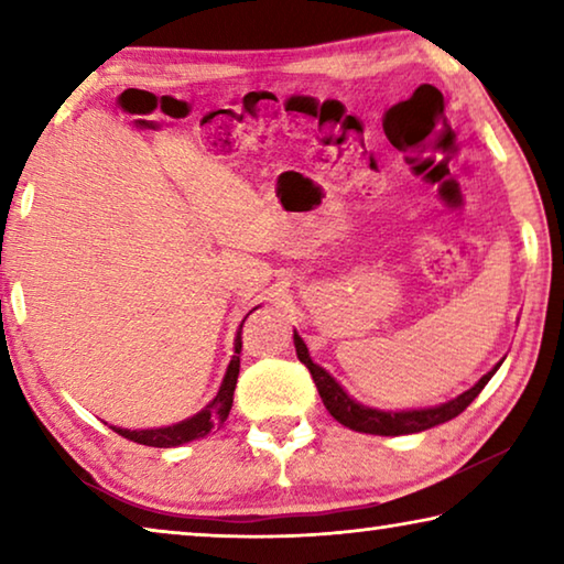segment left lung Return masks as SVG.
I'll return each mask as SVG.
<instances>
[{"instance_id": "obj_1", "label": "left lung", "mask_w": 564, "mask_h": 564, "mask_svg": "<svg viewBox=\"0 0 564 564\" xmlns=\"http://www.w3.org/2000/svg\"><path fill=\"white\" fill-rule=\"evenodd\" d=\"M293 343H295V352H299V360L311 370L313 383H316L323 405H326L328 413L336 417L340 425L350 427V431L370 433V435H410V433H420V431H427V427L447 423V420L460 415L463 410L470 405L477 395H480V390L488 386V380L495 376V370L500 368L498 362V366H495L488 376L477 380L470 390H465L463 395H457L455 400H447V403L437 408L386 413V410H376V408H366L356 403V400H352L346 390H343L336 380L326 373V370L311 360L308 348H305V343L299 333H293Z\"/></svg>"}]
</instances>
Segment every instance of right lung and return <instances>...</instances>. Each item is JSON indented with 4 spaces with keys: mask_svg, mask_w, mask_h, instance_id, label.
Returning <instances> with one entry per match:
<instances>
[{
    "mask_svg": "<svg viewBox=\"0 0 564 564\" xmlns=\"http://www.w3.org/2000/svg\"><path fill=\"white\" fill-rule=\"evenodd\" d=\"M241 328H243V323H241ZM241 328H238V333H236V356L231 358V362H228L224 383H221V388H218L216 398L202 410V413H196L188 420H181V423H176V425L156 427V431H123V427H113V425H111V431L119 433L121 437H127V441L139 443V445L176 447V445H184L191 441H198V437H206L214 431V427L221 425L228 417V413H231L238 368H241V356H238V352H241Z\"/></svg>",
    "mask_w": 564,
    "mask_h": 564,
    "instance_id": "1",
    "label": "right lung"
}]
</instances>
